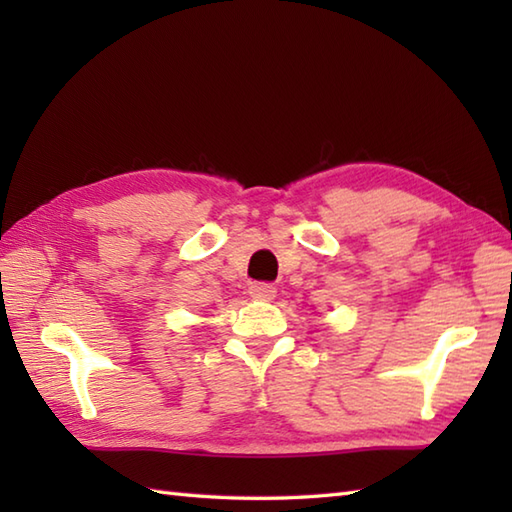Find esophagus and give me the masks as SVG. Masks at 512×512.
I'll list each match as a JSON object with an SVG mask.
<instances>
[{
	"label": "esophagus",
	"mask_w": 512,
	"mask_h": 512,
	"mask_svg": "<svg viewBox=\"0 0 512 512\" xmlns=\"http://www.w3.org/2000/svg\"><path fill=\"white\" fill-rule=\"evenodd\" d=\"M248 292H250V297L270 301L277 295V288L273 284H264V281H255V284H250Z\"/></svg>",
	"instance_id": "obj_1"
}]
</instances>
